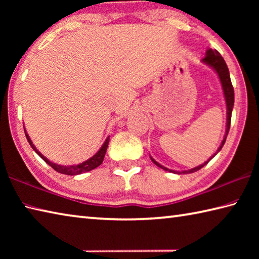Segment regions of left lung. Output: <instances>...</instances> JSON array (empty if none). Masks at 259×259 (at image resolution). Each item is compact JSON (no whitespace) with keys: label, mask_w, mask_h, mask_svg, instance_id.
<instances>
[{"label":"left lung","mask_w":259,"mask_h":259,"mask_svg":"<svg viewBox=\"0 0 259 259\" xmlns=\"http://www.w3.org/2000/svg\"><path fill=\"white\" fill-rule=\"evenodd\" d=\"M202 63H204L205 65H208L209 67H211L214 72L217 73V75L219 77V80H221V84L223 88V93H224V97H225V103H226V131H225V136H224V139H223V142L221 144V146L218 147V150L216 151V153L210 157L208 161H205L203 164H200L198 166H195V168L190 169V170H184V171H175V170L171 169H168L165 168V166L161 165L159 162H156L153 157L151 156V160L154 164H156L157 166H160L161 169L165 170V171H170V172H174V174H178V175H182V174H192L194 171H198L201 168H203V166L208 163V162L212 159V157L217 154V153L222 150V147L224 146V144L226 142V137L227 135H229V131H230V126H231V116H232V109H233L234 106V89H233V85H232V82H231V77H230V72H229V68H227V65L225 63V60L223 57L221 56V54L217 50H212V49H208L205 51V57L202 59Z\"/></svg>","instance_id":"obj_1"}]
</instances>
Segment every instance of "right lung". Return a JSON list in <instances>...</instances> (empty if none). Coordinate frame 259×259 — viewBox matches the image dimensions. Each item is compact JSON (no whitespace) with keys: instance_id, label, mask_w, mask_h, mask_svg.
Wrapping results in <instances>:
<instances>
[{"instance_id":"1","label":"right lung","mask_w":259,"mask_h":259,"mask_svg":"<svg viewBox=\"0 0 259 259\" xmlns=\"http://www.w3.org/2000/svg\"><path fill=\"white\" fill-rule=\"evenodd\" d=\"M25 129V128H24ZM25 135H26V138H27L29 145L32 146L33 150L37 153L38 156H41V159L45 160L48 164H49L51 168H54L56 171H58L60 174H64V175H71V176H75V175H80L83 172H87V171H90V170H93L95 168H97L98 165H100L103 163L104 161V156L106 154V151H107V146H108V143H109V136L105 140L103 146L100 147V150L96 153L94 156H91L90 159H88L87 161L82 162V163H78L75 165H61V164H57L54 163V162H51L47 159L45 155H42L40 152L37 151V148L34 146V144L32 140H30L28 134L26 133V129H25Z\"/></svg>"}]
</instances>
